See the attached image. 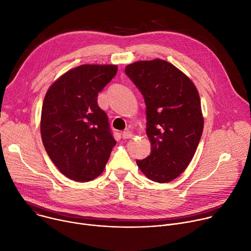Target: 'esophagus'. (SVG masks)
Segmentation results:
<instances>
[{
	"mask_svg": "<svg viewBox=\"0 0 251 251\" xmlns=\"http://www.w3.org/2000/svg\"><path fill=\"white\" fill-rule=\"evenodd\" d=\"M132 137H133V133L129 129H126L125 131L122 132V138L123 139H130Z\"/></svg>",
	"mask_w": 251,
	"mask_h": 251,
	"instance_id": "esophagus-1",
	"label": "esophagus"
}]
</instances>
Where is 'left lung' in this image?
I'll use <instances>...</instances> for the list:
<instances>
[{
    "mask_svg": "<svg viewBox=\"0 0 251 251\" xmlns=\"http://www.w3.org/2000/svg\"><path fill=\"white\" fill-rule=\"evenodd\" d=\"M125 73L144 97L151 143V154L136 163L151 181L169 183L187 169L202 134L199 92L184 73L163 59L128 64Z\"/></svg>",
    "mask_w": 251,
    "mask_h": 251,
    "instance_id": "left-lung-1",
    "label": "left lung"
}]
</instances>
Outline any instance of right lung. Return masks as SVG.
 I'll list each match as a JSON object with an SVG mask.
<instances>
[{"instance_id":"add662e5","label":"right lung","mask_w":251,"mask_h":251,"mask_svg":"<svg viewBox=\"0 0 251 251\" xmlns=\"http://www.w3.org/2000/svg\"><path fill=\"white\" fill-rule=\"evenodd\" d=\"M117 74V65L83 64L68 70L49 88L42 109L44 146L55 167L76 182L97 177L116 141L98 93Z\"/></svg>"}]
</instances>
